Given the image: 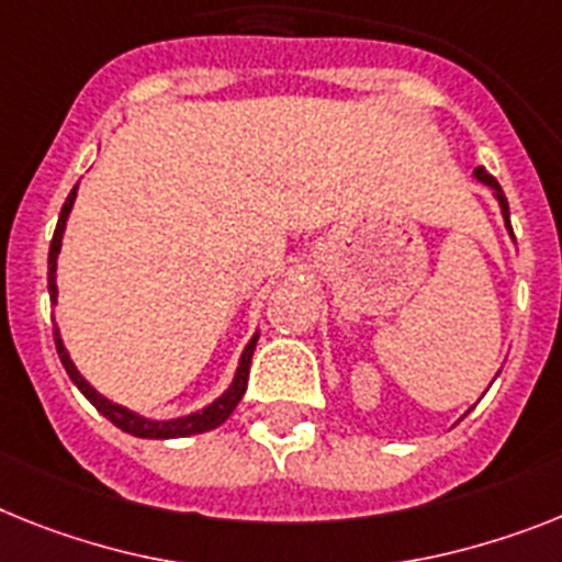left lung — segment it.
<instances>
[{
  "label": "left lung",
  "mask_w": 562,
  "mask_h": 562,
  "mask_svg": "<svg viewBox=\"0 0 562 562\" xmlns=\"http://www.w3.org/2000/svg\"><path fill=\"white\" fill-rule=\"evenodd\" d=\"M474 173H477L480 182H485V186H488L494 191V196H497V200H499V209H503V216H506V228L512 231V220H508V200H506V193H503V188H499V182L492 177V173H485L483 168H477V171H474ZM512 237H514V234H512Z\"/></svg>",
  "instance_id": "8db88e82"
}]
</instances>
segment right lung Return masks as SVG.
<instances>
[{"mask_svg":"<svg viewBox=\"0 0 562 562\" xmlns=\"http://www.w3.org/2000/svg\"><path fill=\"white\" fill-rule=\"evenodd\" d=\"M74 196H77V188L68 193V200H65L63 211H59V223H56L54 231V239H50V251H48V291H50V305L56 303V254H59V245H63V231L65 223H68V214H70V205H74ZM54 342H56V353H59V360H63L65 371L68 376L77 383V389L82 391L85 397L91 400L97 405V412L102 417H108L116 428L122 431L134 434V437H150V440H168V437H188V434H202V431H211V428L223 426L225 419L231 417V412L237 408V403L243 400L245 394V385H248V369H251V357H254V348H257V337L245 346L243 351V360H239V369L237 376H234V383L231 389L225 391L223 397L211 403L205 412L200 414H191V417H182V419H168V423H154V419H145L139 414L128 412V408H122V405L111 403L105 400L102 394L91 389V385L85 383L82 374L77 371V366L70 362L68 351H65L63 339H59V331H54Z\"/></svg>","mask_w":562,"mask_h":562,"instance_id":"obj_1","label":"right lung"}]
</instances>
